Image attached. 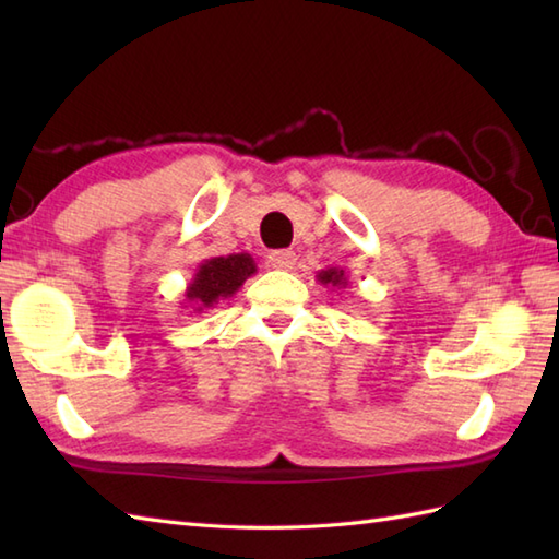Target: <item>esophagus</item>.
<instances>
[{
  "label": "esophagus",
  "instance_id": "esophagus-1",
  "mask_svg": "<svg viewBox=\"0 0 559 559\" xmlns=\"http://www.w3.org/2000/svg\"><path fill=\"white\" fill-rule=\"evenodd\" d=\"M295 261H298V254L290 252V249H278V252L269 254V264L281 271H290L295 266Z\"/></svg>",
  "mask_w": 559,
  "mask_h": 559
}]
</instances>
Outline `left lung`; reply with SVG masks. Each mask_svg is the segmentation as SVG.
<instances>
[{"instance_id":"obj_1","label":"left lung","mask_w":559,"mask_h":559,"mask_svg":"<svg viewBox=\"0 0 559 559\" xmlns=\"http://www.w3.org/2000/svg\"><path fill=\"white\" fill-rule=\"evenodd\" d=\"M317 281L322 283V286H326V288H346V286H348L346 271L336 269V266H329V269L319 271V273H317Z\"/></svg>"}]
</instances>
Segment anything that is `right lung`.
<instances>
[{"instance_id": "right-lung-1", "label": "right lung", "mask_w": 559, "mask_h": 559, "mask_svg": "<svg viewBox=\"0 0 559 559\" xmlns=\"http://www.w3.org/2000/svg\"><path fill=\"white\" fill-rule=\"evenodd\" d=\"M257 264L252 254H228V257H211L199 264L197 273L189 281L185 290V310H192L194 314L211 310L213 305H218L225 298L242 288V283L254 276Z\"/></svg>"}]
</instances>
